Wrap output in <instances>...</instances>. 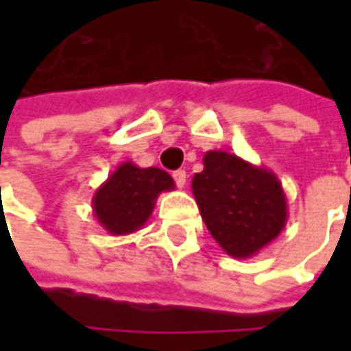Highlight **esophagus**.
<instances>
[{
	"mask_svg": "<svg viewBox=\"0 0 351 351\" xmlns=\"http://www.w3.org/2000/svg\"><path fill=\"white\" fill-rule=\"evenodd\" d=\"M173 180H176V185H178V187H185V182H187V173H185V169H178V171H173Z\"/></svg>",
	"mask_w": 351,
	"mask_h": 351,
	"instance_id": "34e87169",
	"label": "esophagus"
}]
</instances>
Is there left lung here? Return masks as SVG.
I'll list each match as a JSON object with an SVG mask.
<instances>
[{
  "label": "left lung",
  "mask_w": 351,
  "mask_h": 351,
  "mask_svg": "<svg viewBox=\"0 0 351 351\" xmlns=\"http://www.w3.org/2000/svg\"><path fill=\"white\" fill-rule=\"evenodd\" d=\"M191 189L210 236L232 258H252L285 228L287 197L277 176L236 154L209 150Z\"/></svg>",
  "instance_id": "left-lung-1"
}]
</instances>
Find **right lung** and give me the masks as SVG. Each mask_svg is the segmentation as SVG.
I'll use <instances>...</instances> for the list:
<instances>
[{"label":"right lung","mask_w":351,"mask_h":351,"mask_svg":"<svg viewBox=\"0 0 351 351\" xmlns=\"http://www.w3.org/2000/svg\"><path fill=\"white\" fill-rule=\"evenodd\" d=\"M173 187L168 171L123 162L93 193V215L109 234H132L148 223L158 195Z\"/></svg>","instance_id":"obj_1"}]
</instances>
